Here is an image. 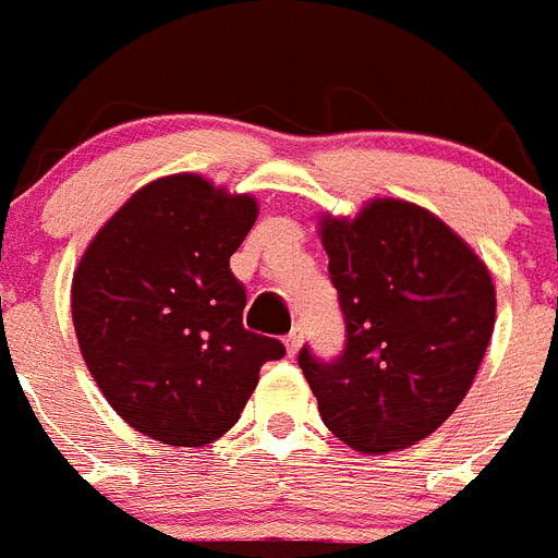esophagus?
Wrapping results in <instances>:
<instances>
[{
    "label": "esophagus",
    "mask_w": 558,
    "mask_h": 558,
    "mask_svg": "<svg viewBox=\"0 0 558 558\" xmlns=\"http://www.w3.org/2000/svg\"><path fill=\"white\" fill-rule=\"evenodd\" d=\"M283 343H286V352H289V357H294L296 352H300V347H303V332L291 330L289 336L283 338Z\"/></svg>",
    "instance_id": "34e87169"
}]
</instances>
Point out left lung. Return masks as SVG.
Returning <instances> with one entry per match:
<instances>
[{
  "label": "left lung",
  "mask_w": 558,
  "mask_h": 558,
  "mask_svg": "<svg viewBox=\"0 0 558 558\" xmlns=\"http://www.w3.org/2000/svg\"><path fill=\"white\" fill-rule=\"evenodd\" d=\"M347 322V350L300 368L327 429L363 454L408 449L444 424L476 379L496 286L471 244L429 208L374 197L355 217H319Z\"/></svg>",
  "instance_id": "left-lung-1"
}]
</instances>
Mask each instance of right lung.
I'll list each match as a JSON object with an SVG mask.
<instances>
[{
	"mask_svg": "<svg viewBox=\"0 0 558 558\" xmlns=\"http://www.w3.org/2000/svg\"><path fill=\"white\" fill-rule=\"evenodd\" d=\"M258 201L197 173L140 186L82 253L76 341L109 408L168 446H206L239 421L283 343L244 330L231 255Z\"/></svg>",
	"mask_w": 558,
	"mask_h": 558,
	"instance_id": "1",
	"label": "right lung"
}]
</instances>
